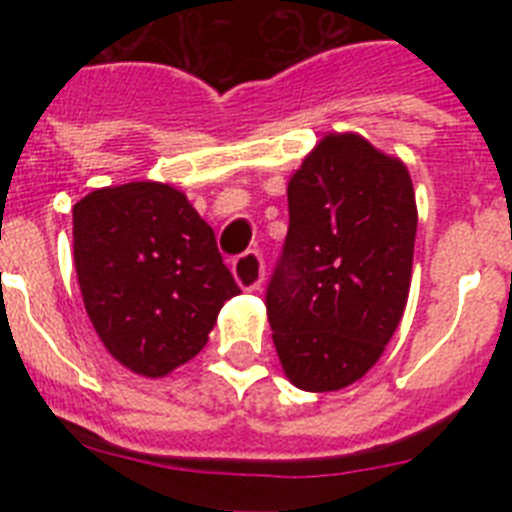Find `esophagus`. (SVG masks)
<instances>
[{
	"instance_id": "obj_1",
	"label": "esophagus",
	"mask_w": 512,
	"mask_h": 512,
	"mask_svg": "<svg viewBox=\"0 0 512 512\" xmlns=\"http://www.w3.org/2000/svg\"><path fill=\"white\" fill-rule=\"evenodd\" d=\"M233 277L241 289H259L264 282V259L259 251H246L233 261Z\"/></svg>"
}]
</instances>
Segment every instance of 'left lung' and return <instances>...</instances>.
Listing matches in <instances>:
<instances>
[{"label":"left lung","mask_w":512,"mask_h":512,"mask_svg":"<svg viewBox=\"0 0 512 512\" xmlns=\"http://www.w3.org/2000/svg\"><path fill=\"white\" fill-rule=\"evenodd\" d=\"M289 230L266 287L287 379L336 392L379 361L408 305L413 182L400 158L356 133H330L287 187Z\"/></svg>","instance_id":"obj_1"}]
</instances>
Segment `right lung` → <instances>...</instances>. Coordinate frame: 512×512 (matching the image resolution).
<instances>
[{
  "label": "right lung",
  "mask_w": 512,
  "mask_h": 512,
  "mask_svg": "<svg viewBox=\"0 0 512 512\" xmlns=\"http://www.w3.org/2000/svg\"><path fill=\"white\" fill-rule=\"evenodd\" d=\"M74 264L104 348L143 377H166L205 348L241 287L187 194L161 182L94 189L74 205Z\"/></svg>",
  "instance_id": "add662e5"
}]
</instances>
